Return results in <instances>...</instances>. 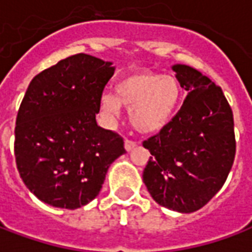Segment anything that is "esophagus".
Returning <instances> with one entry per match:
<instances>
[{
    "mask_svg": "<svg viewBox=\"0 0 252 252\" xmlns=\"http://www.w3.org/2000/svg\"><path fill=\"white\" fill-rule=\"evenodd\" d=\"M124 147H126V153H129V151H132L133 148L136 147V143L132 142V140H128V139H126V143H124Z\"/></svg>",
    "mask_w": 252,
    "mask_h": 252,
    "instance_id": "obj_1",
    "label": "esophagus"
}]
</instances>
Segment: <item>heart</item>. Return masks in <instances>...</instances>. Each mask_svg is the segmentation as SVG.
Instances as JSON below:
<instances>
[{"instance_id": "obj_1", "label": "heart", "mask_w": 252, "mask_h": 252, "mask_svg": "<svg viewBox=\"0 0 252 252\" xmlns=\"http://www.w3.org/2000/svg\"><path fill=\"white\" fill-rule=\"evenodd\" d=\"M116 95L104 93L101 110L110 121L117 120L121 106L129 109V121L140 133H155L173 120L182 101V86L174 75L143 72L116 83Z\"/></svg>"}]
</instances>
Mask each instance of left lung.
Listing matches in <instances>:
<instances>
[{"mask_svg":"<svg viewBox=\"0 0 252 252\" xmlns=\"http://www.w3.org/2000/svg\"><path fill=\"white\" fill-rule=\"evenodd\" d=\"M171 70L188 95L174 119L143 143L153 155L143 182L159 205L191 213L209 202L231 171L233 115L221 89L202 72L186 64Z\"/></svg>","mask_w":252,"mask_h":252,"instance_id":"8db88e82","label":"left lung"}]
</instances>
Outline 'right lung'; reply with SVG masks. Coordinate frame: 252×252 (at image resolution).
Listing matches in <instances>:
<instances>
[{"instance_id":"1","label":"right lung","mask_w":252,"mask_h":252,"mask_svg":"<svg viewBox=\"0 0 252 252\" xmlns=\"http://www.w3.org/2000/svg\"><path fill=\"white\" fill-rule=\"evenodd\" d=\"M116 67L78 54L37 74L14 129L20 177L44 204L77 209L98 195L109 166L126 153L117 133L95 121Z\"/></svg>"}]
</instances>
